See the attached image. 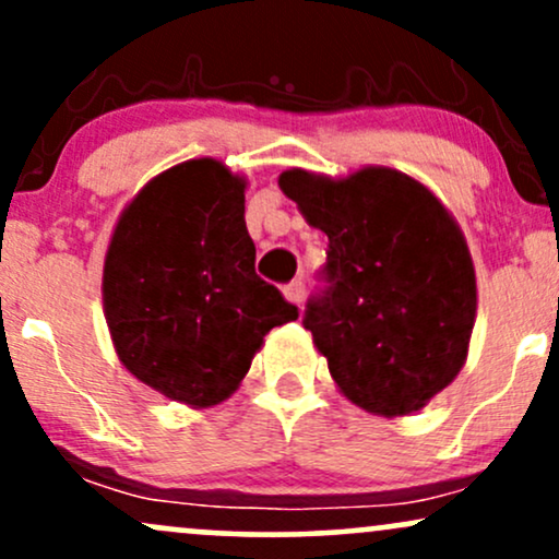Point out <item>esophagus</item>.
Here are the masks:
<instances>
[{
  "label": "esophagus",
  "instance_id": "esophagus-1",
  "mask_svg": "<svg viewBox=\"0 0 559 559\" xmlns=\"http://www.w3.org/2000/svg\"><path fill=\"white\" fill-rule=\"evenodd\" d=\"M284 294H286L288 301H294V305H301V299H305V281L294 278L292 284L284 286Z\"/></svg>",
  "mask_w": 559,
  "mask_h": 559
}]
</instances>
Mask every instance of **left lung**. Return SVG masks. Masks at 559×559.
<instances>
[{"instance_id":"obj_1","label":"left lung","mask_w":559,"mask_h":559,"mask_svg":"<svg viewBox=\"0 0 559 559\" xmlns=\"http://www.w3.org/2000/svg\"><path fill=\"white\" fill-rule=\"evenodd\" d=\"M329 236L301 325L346 400L409 415L454 381L476 320V273L457 223L426 186L389 168L333 181L278 178Z\"/></svg>"}]
</instances>
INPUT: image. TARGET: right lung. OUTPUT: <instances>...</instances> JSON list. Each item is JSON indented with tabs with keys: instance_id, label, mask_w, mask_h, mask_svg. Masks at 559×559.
<instances>
[{
	"instance_id": "1",
	"label": "right lung",
	"mask_w": 559,
	"mask_h": 559,
	"mask_svg": "<svg viewBox=\"0 0 559 559\" xmlns=\"http://www.w3.org/2000/svg\"><path fill=\"white\" fill-rule=\"evenodd\" d=\"M243 181L189 159L139 191L105 260V316L120 362L176 402L210 407L241 383L297 305L254 273Z\"/></svg>"
}]
</instances>
